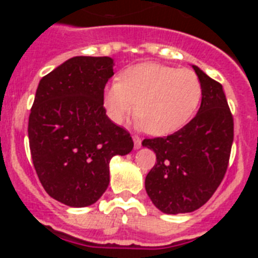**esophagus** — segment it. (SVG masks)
<instances>
[{"mask_svg": "<svg viewBox=\"0 0 258 258\" xmlns=\"http://www.w3.org/2000/svg\"><path fill=\"white\" fill-rule=\"evenodd\" d=\"M133 141H134V149H140L142 143H141V138L138 136H133Z\"/></svg>", "mask_w": 258, "mask_h": 258, "instance_id": "1", "label": "esophagus"}]
</instances>
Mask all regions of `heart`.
<instances>
[{"mask_svg": "<svg viewBox=\"0 0 258 258\" xmlns=\"http://www.w3.org/2000/svg\"><path fill=\"white\" fill-rule=\"evenodd\" d=\"M202 95V81L194 71L142 63L127 68L122 81L113 80L106 86L103 106L115 124L125 122L136 111L143 131L165 136L192 117Z\"/></svg>", "mask_w": 258, "mask_h": 258, "instance_id": "obj_1", "label": "heart"}]
</instances>
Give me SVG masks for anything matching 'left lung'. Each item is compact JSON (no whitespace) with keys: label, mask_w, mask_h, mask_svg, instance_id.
Masks as SVG:
<instances>
[{"label":"left lung","mask_w":258,"mask_h":258,"mask_svg":"<svg viewBox=\"0 0 258 258\" xmlns=\"http://www.w3.org/2000/svg\"><path fill=\"white\" fill-rule=\"evenodd\" d=\"M192 68L203 86L197 116L170 136L142 142L156 154L146 191L166 214L197 211L211 199L225 177L234 141V118L222 85Z\"/></svg>","instance_id":"obj_1"}]
</instances>
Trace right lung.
<instances>
[{"label": "right lung", "mask_w": 258, "mask_h": 258, "mask_svg": "<svg viewBox=\"0 0 258 258\" xmlns=\"http://www.w3.org/2000/svg\"><path fill=\"white\" fill-rule=\"evenodd\" d=\"M109 56H75L41 79L28 121L29 149L45 191L66 206H92L109 183V160L133 150L106 115Z\"/></svg>", "instance_id": "obj_1"}]
</instances>
